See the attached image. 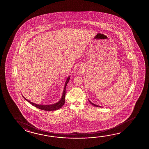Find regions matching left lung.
I'll return each instance as SVG.
<instances>
[{"label":"left lung","instance_id":"left-lung-1","mask_svg":"<svg viewBox=\"0 0 149 149\" xmlns=\"http://www.w3.org/2000/svg\"><path fill=\"white\" fill-rule=\"evenodd\" d=\"M89 102L92 105H93V106H95V107H101L100 106H98V105H97V104H94V103H93V102H91L89 100H88Z\"/></svg>","mask_w":149,"mask_h":149}]
</instances>
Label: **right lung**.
I'll use <instances>...</instances> for the list:
<instances>
[{
  "label": "right lung",
  "mask_w": 149,
  "mask_h": 149,
  "mask_svg": "<svg viewBox=\"0 0 149 149\" xmlns=\"http://www.w3.org/2000/svg\"><path fill=\"white\" fill-rule=\"evenodd\" d=\"M70 77L68 76V78H67L65 84V86H64V88L63 90V95L61 99L59 102H58L54 104H49V105H42V104H34L32 102H31L29 101L28 100L24 97V98L26 100L27 102H30L32 105H33L34 107H36L37 108H39L40 109L43 110H45V111H54V110H56L59 109L61 107H62L64 103H65V89L66 86L67 85V84L68 83L69 80H70Z\"/></svg>",
  "instance_id": "add662e5"
}]
</instances>
